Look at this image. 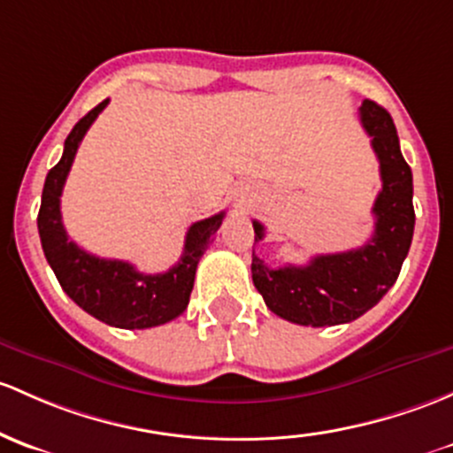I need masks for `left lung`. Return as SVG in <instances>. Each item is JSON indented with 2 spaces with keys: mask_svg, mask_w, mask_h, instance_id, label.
<instances>
[{
  "mask_svg": "<svg viewBox=\"0 0 453 453\" xmlns=\"http://www.w3.org/2000/svg\"><path fill=\"white\" fill-rule=\"evenodd\" d=\"M360 123L380 160L382 190L373 203L375 230L358 250L314 256L308 265L271 269L251 254V278L266 308L299 326H339L375 306L397 280L415 232L412 171L399 150L390 114L371 99L360 106ZM256 242L265 226L254 221Z\"/></svg>",
  "mask_w": 453,
  "mask_h": 453,
  "instance_id": "8db88e82",
  "label": "left lung"
}]
</instances>
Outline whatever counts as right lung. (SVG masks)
<instances>
[{"label":"right lung","mask_w":453,"mask_h":453,"mask_svg":"<svg viewBox=\"0 0 453 453\" xmlns=\"http://www.w3.org/2000/svg\"><path fill=\"white\" fill-rule=\"evenodd\" d=\"M106 106L108 99H104L99 106L84 114L66 136L63 158L50 169L42 187L38 234L47 263L54 269L60 287L82 311L108 326L145 330L163 326L187 311L199 258L221 226L226 212L193 223L187 232L180 263L156 275L141 273L123 260L97 258L69 241L60 214V195L80 142Z\"/></svg>","instance_id":"1"}]
</instances>
